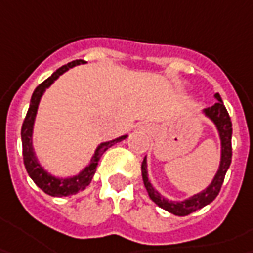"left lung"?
Returning a JSON list of instances; mask_svg holds the SVG:
<instances>
[{
    "instance_id": "8db88e82",
    "label": "left lung",
    "mask_w": 253,
    "mask_h": 253,
    "mask_svg": "<svg viewBox=\"0 0 253 253\" xmlns=\"http://www.w3.org/2000/svg\"><path fill=\"white\" fill-rule=\"evenodd\" d=\"M214 98L217 99V102L214 103L213 106L207 108L203 110L205 116L210 119L213 122L217 131L220 135L221 140V160H220V167L218 170L215 173V176L211 180V183L206 187L205 190H202L200 193L193 195L189 199H185L182 202H173V200H168L164 196H161L154 186L151 185V182L148 180V173H147V158H144L143 164H141V173H143L144 186L148 192V196L153 200L157 206H160L161 209L169 211V213L175 214V215H187V214L193 213L199 209L205 207V206L210 205L214 199L217 197L220 189H221L222 182L225 178V173L230 168L231 157H232V148H231V135H232V123H231L230 115L225 109L224 103H222L221 96L218 93L214 95Z\"/></svg>"
}]
</instances>
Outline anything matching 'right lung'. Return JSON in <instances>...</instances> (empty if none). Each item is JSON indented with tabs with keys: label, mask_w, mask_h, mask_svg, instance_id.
Instances as JSON below:
<instances>
[{
	"label": "right lung",
	"mask_w": 253,
	"mask_h": 253,
	"mask_svg": "<svg viewBox=\"0 0 253 253\" xmlns=\"http://www.w3.org/2000/svg\"><path fill=\"white\" fill-rule=\"evenodd\" d=\"M84 63H85L84 60L71 61V63H68L66 66L60 67L57 71H54L53 74L48 77L46 81H43V83L40 84L39 86L35 89L33 95H32L31 105H29V109H28V113H26V118L23 120L21 135H22V151L25 168L28 170V173H29L32 180L44 193H47L50 196H70V195H75V193L84 190L85 187L91 183L92 178H93V175L96 172L98 161H99V158L102 157V154L105 153L109 147H112L113 144L120 143V141H123L127 137V135H122V137H118V138H115L112 141H106V143L99 144L98 148L95 150L93 157L91 158V162L78 175L71 176V178H57L54 175L48 173L47 170L44 169L40 165V162L38 161L35 150H33V144H32V137H33V125H35V119H36V113H38L40 99H42L44 91L47 89L51 84L56 81L60 75L64 74L70 68L78 66V64H84Z\"/></svg>",
	"instance_id": "right-lung-1"
}]
</instances>
